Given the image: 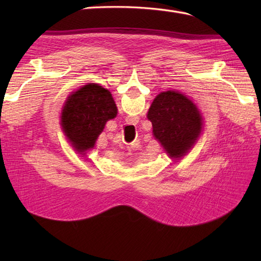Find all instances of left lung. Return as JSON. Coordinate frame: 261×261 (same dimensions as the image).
<instances>
[{
  "label": "left lung",
  "instance_id": "obj_1",
  "mask_svg": "<svg viewBox=\"0 0 261 261\" xmlns=\"http://www.w3.org/2000/svg\"><path fill=\"white\" fill-rule=\"evenodd\" d=\"M156 139L174 158H180L194 145L202 130V116L190 98L175 91L160 93L148 111Z\"/></svg>",
  "mask_w": 261,
  "mask_h": 261
}]
</instances>
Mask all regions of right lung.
Segmentation results:
<instances>
[{
	"label": "right lung",
	"instance_id": "obj_1",
	"mask_svg": "<svg viewBox=\"0 0 261 261\" xmlns=\"http://www.w3.org/2000/svg\"><path fill=\"white\" fill-rule=\"evenodd\" d=\"M118 109L111 93L97 84H87L67 98L62 112V126L77 151L95 145L105 123L114 119Z\"/></svg>",
	"mask_w": 261,
	"mask_h": 261
}]
</instances>
